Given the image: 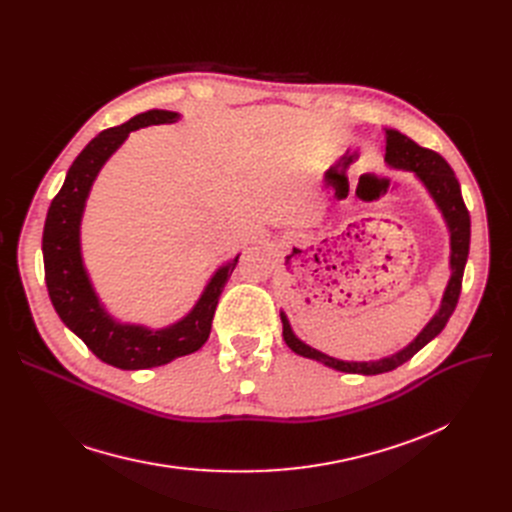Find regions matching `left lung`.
Wrapping results in <instances>:
<instances>
[{
	"label": "left lung",
	"mask_w": 512,
	"mask_h": 512,
	"mask_svg": "<svg viewBox=\"0 0 512 512\" xmlns=\"http://www.w3.org/2000/svg\"><path fill=\"white\" fill-rule=\"evenodd\" d=\"M386 161L394 168L402 170H411L417 174V178L425 184L429 195L434 197L436 205L440 207L444 220L450 230V280L444 290L442 305L440 311L432 317V321L421 330V334L407 346L398 351L392 357L380 359V361H340L334 357H328L324 353L315 351L309 344L301 342L297 336H294L288 319L284 313L282 317V336L284 342L288 344L290 351H294L301 357L313 359L324 363L336 371H346V373H363V375H378L396 369L398 365L407 363L415 353H419L421 348L436 338L444 326L448 324V319L459 303L461 297V284H463V272H465V263L469 257V240H471V218H469V209L463 201L461 195V184L456 180L452 168L448 166V161L432 151L419 147L415 141H411L405 134L398 130H386Z\"/></svg>",
	"instance_id": "8db88e82"
}]
</instances>
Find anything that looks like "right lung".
<instances>
[{"label":"right lung","mask_w":512,"mask_h":512,"mask_svg":"<svg viewBox=\"0 0 512 512\" xmlns=\"http://www.w3.org/2000/svg\"><path fill=\"white\" fill-rule=\"evenodd\" d=\"M176 112L149 110L128 122L107 128L78 153L66 174L60 193L53 197L43 228L45 284L53 309L64 324L83 340L89 351L118 369H149L191 355L207 342L220 294L238 263V255L220 267L205 286L193 311L176 324L149 330L145 326L118 324L105 313L80 257V218L101 166L126 141L128 132L176 122Z\"/></svg>","instance_id":"add662e5"}]
</instances>
